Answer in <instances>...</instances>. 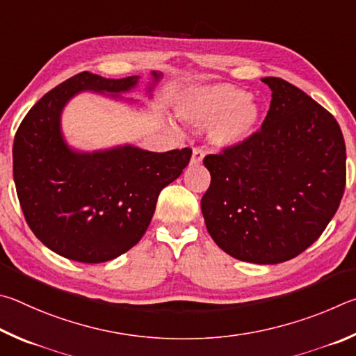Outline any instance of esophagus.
Instances as JSON below:
<instances>
[{
	"label": "esophagus",
	"instance_id": "34e87169",
	"mask_svg": "<svg viewBox=\"0 0 356 356\" xmlns=\"http://www.w3.org/2000/svg\"><path fill=\"white\" fill-rule=\"evenodd\" d=\"M203 156H204V152H203V149H202V148H198V147H195L194 149H192V159H191V164H192V165L200 164L202 159H203Z\"/></svg>",
	"mask_w": 356,
	"mask_h": 356
}]
</instances>
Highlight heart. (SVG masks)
Wrapping results in <instances>:
<instances>
[{
    "instance_id": "heart-1",
    "label": "heart",
    "mask_w": 356,
    "mask_h": 356,
    "mask_svg": "<svg viewBox=\"0 0 356 356\" xmlns=\"http://www.w3.org/2000/svg\"><path fill=\"white\" fill-rule=\"evenodd\" d=\"M178 114L194 124H211L209 140L217 147H232L245 140L259 122V106L232 84L197 86L178 102Z\"/></svg>"
}]
</instances>
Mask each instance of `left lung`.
Listing matches in <instances>:
<instances>
[{
  "mask_svg": "<svg viewBox=\"0 0 356 356\" xmlns=\"http://www.w3.org/2000/svg\"><path fill=\"white\" fill-rule=\"evenodd\" d=\"M270 108L261 129L204 156L211 184L202 213L233 258L278 264L319 239L346 189V142L336 118L294 84L264 78Z\"/></svg>",
  "mask_w": 356,
  "mask_h": 356,
  "instance_id": "obj_1",
  "label": "left lung"
}]
</instances>
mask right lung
Wrapping results in <instances>:
<instances>
[{"mask_svg":"<svg viewBox=\"0 0 356 356\" xmlns=\"http://www.w3.org/2000/svg\"><path fill=\"white\" fill-rule=\"evenodd\" d=\"M136 84L137 76L74 74L45 93L15 133L14 181L24 219L43 245L67 259L104 263L134 247L159 192L191 161V148L153 153L124 145L76 153L65 145L59 118L68 99L86 89L117 93Z\"/></svg>","mask_w":356,"mask_h":356,"instance_id":"obj_1","label":"right lung"}]
</instances>
